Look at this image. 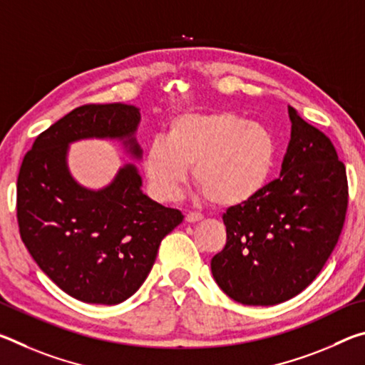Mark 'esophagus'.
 I'll use <instances>...</instances> for the list:
<instances>
[{"mask_svg":"<svg viewBox=\"0 0 365 365\" xmlns=\"http://www.w3.org/2000/svg\"><path fill=\"white\" fill-rule=\"evenodd\" d=\"M185 220L190 222V224H195V222L202 220V214H200V212H188L187 215H185Z\"/></svg>","mask_w":365,"mask_h":365,"instance_id":"esophagus-1","label":"esophagus"}]
</instances>
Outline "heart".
Returning <instances> with one entry per match:
<instances>
[{
  "instance_id": "1",
  "label": "heart",
  "mask_w": 365,
  "mask_h": 365,
  "mask_svg": "<svg viewBox=\"0 0 365 365\" xmlns=\"http://www.w3.org/2000/svg\"><path fill=\"white\" fill-rule=\"evenodd\" d=\"M277 143L267 127L227 113L183 114L170 123L168 140L148 146L143 168L151 193L172 201L193 168L200 193L215 206L251 201L267 185Z\"/></svg>"
}]
</instances>
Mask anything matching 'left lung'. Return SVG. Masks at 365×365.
I'll list each match as a JSON object with an SVG mask.
<instances>
[{"label": "left lung", "instance_id": "left-lung-1", "mask_svg": "<svg viewBox=\"0 0 365 365\" xmlns=\"http://www.w3.org/2000/svg\"><path fill=\"white\" fill-rule=\"evenodd\" d=\"M292 140L280 177L224 214L225 248L211 261L222 292L274 306L307 288L330 257L348 209L346 168L324 132L288 106Z\"/></svg>", "mask_w": 365, "mask_h": 365}]
</instances>
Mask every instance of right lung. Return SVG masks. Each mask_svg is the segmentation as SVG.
<instances>
[{
    "label": "right lung",
    "mask_w": 365,
    "mask_h": 365,
    "mask_svg": "<svg viewBox=\"0 0 365 365\" xmlns=\"http://www.w3.org/2000/svg\"><path fill=\"white\" fill-rule=\"evenodd\" d=\"M140 110L130 104H85L36 137L17 177L21 238L38 267L72 298L119 304L143 285L165 235L182 224L177 209L141 191L133 164L101 190L78 185L67 150L85 138L120 140L135 159Z\"/></svg>",
    "instance_id": "1"
}]
</instances>
